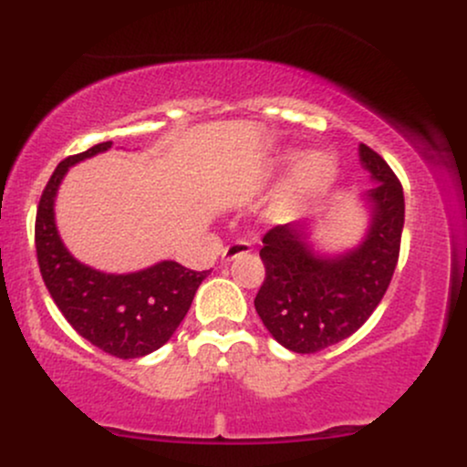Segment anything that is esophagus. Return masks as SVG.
<instances>
[{
  "mask_svg": "<svg viewBox=\"0 0 467 467\" xmlns=\"http://www.w3.org/2000/svg\"><path fill=\"white\" fill-rule=\"evenodd\" d=\"M250 248H252L250 241H233V244L223 248L222 259L223 261H233V259H237V256L245 254V252H250Z\"/></svg>",
  "mask_w": 467,
  "mask_h": 467,
  "instance_id": "1",
  "label": "esophagus"
}]
</instances>
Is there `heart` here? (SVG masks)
Instances as JSON below:
<instances>
[{
    "label": "heart",
    "mask_w": 467,
    "mask_h": 467,
    "mask_svg": "<svg viewBox=\"0 0 467 467\" xmlns=\"http://www.w3.org/2000/svg\"><path fill=\"white\" fill-rule=\"evenodd\" d=\"M296 161L295 165L293 162ZM292 171L283 182V186L278 189L275 203H272V213L276 217L289 219L301 215L303 211H307L316 200L325 195L327 191L334 186L337 178V160L334 153L323 151V149H314V151L303 153L296 160L294 151H283L278 153L270 164V173L278 175L283 171H287L291 164Z\"/></svg>",
    "instance_id": "b5f03b06"
}]
</instances>
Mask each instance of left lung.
I'll use <instances>...</instances> for the list:
<instances>
[{
  "mask_svg": "<svg viewBox=\"0 0 467 467\" xmlns=\"http://www.w3.org/2000/svg\"><path fill=\"white\" fill-rule=\"evenodd\" d=\"M360 162L375 186L362 195L368 226L353 248L325 254L309 223H285L264 237L265 281L254 298L272 337L294 353H316L356 334L393 278L404 230V191L398 175L367 144Z\"/></svg>",
  "mask_w": 467,
  "mask_h": 467,
  "instance_id": "1",
  "label": "left lung"
}]
</instances>
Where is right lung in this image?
Listing matches in <instances>:
<instances>
[{
    "mask_svg": "<svg viewBox=\"0 0 467 467\" xmlns=\"http://www.w3.org/2000/svg\"><path fill=\"white\" fill-rule=\"evenodd\" d=\"M107 149L111 142H100L57 166L36 208L35 245L47 292L67 323L99 349L131 360L160 349L175 334L208 270L160 261L130 275H107L69 254L57 230V191L69 166Z\"/></svg>",
    "mask_w": 467,
    "mask_h": 467,
    "instance_id": "1",
    "label": "right lung"
}]
</instances>
